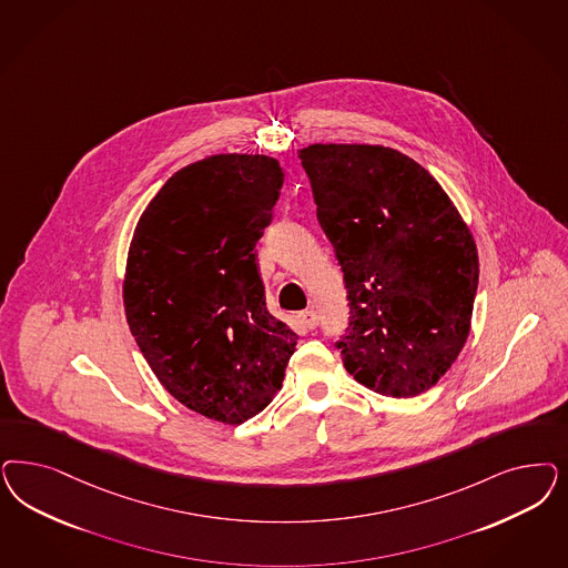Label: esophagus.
Here are the masks:
<instances>
[{
    "label": "esophagus",
    "instance_id": "1",
    "mask_svg": "<svg viewBox=\"0 0 568 568\" xmlns=\"http://www.w3.org/2000/svg\"><path fill=\"white\" fill-rule=\"evenodd\" d=\"M298 320H301V324L307 329L317 328V324H320V317H317V313L313 312V310L301 313Z\"/></svg>",
    "mask_w": 568,
    "mask_h": 568
}]
</instances>
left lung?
Masks as SVG:
<instances>
[{"mask_svg":"<svg viewBox=\"0 0 568 568\" xmlns=\"http://www.w3.org/2000/svg\"><path fill=\"white\" fill-rule=\"evenodd\" d=\"M298 159L347 286L348 374L416 397L458 359L473 322L478 253L440 183L399 150L312 144Z\"/></svg>","mask_w":568,"mask_h":568,"instance_id":"8db88e82","label":"left lung"}]
</instances>
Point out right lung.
<instances>
[{
    "label": "right lung",
    "instance_id": "obj_1",
    "mask_svg": "<svg viewBox=\"0 0 568 568\" xmlns=\"http://www.w3.org/2000/svg\"><path fill=\"white\" fill-rule=\"evenodd\" d=\"M284 182L265 154L173 173L129 244L123 307L159 383L209 420L242 424L282 388L296 334L265 307L256 240Z\"/></svg>",
    "mask_w": 568,
    "mask_h": 568
}]
</instances>
